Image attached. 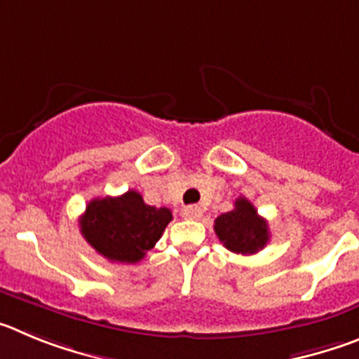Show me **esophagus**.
Returning a JSON list of instances; mask_svg holds the SVG:
<instances>
[{
  "label": "esophagus",
  "instance_id": "esophagus-1",
  "mask_svg": "<svg viewBox=\"0 0 359 359\" xmlns=\"http://www.w3.org/2000/svg\"><path fill=\"white\" fill-rule=\"evenodd\" d=\"M182 216L187 219H198L202 216V209L198 205H187L182 209Z\"/></svg>",
  "mask_w": 359,
  "mask_h": 359
}]
</instances>
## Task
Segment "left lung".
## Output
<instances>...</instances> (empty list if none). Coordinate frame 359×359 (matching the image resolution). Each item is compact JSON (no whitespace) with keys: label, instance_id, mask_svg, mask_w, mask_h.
<instances>
[{"label":"left lung","instance_id":"left-lung-1","mask_svg":"<svg viewBox=\"0 0 359 359\" xmlns=\"http://www.w3.org/2000/svg\"><path fill=\"white\" fill-rule=\"evenodd\" d=\"M215 232L225 248L243 256L259 252L270 240L266 219L243 196L236 200L232 211L215 219Z\"/></svg>","mask_w":359,"mask_h":359}]
</instances>
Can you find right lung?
<instances>
[{"mask_svg": "<svg viewBox=\"0 0 359 359\" xmlns=\"http://www.w3.org/2000/svg\"><path fill=\"white\" fill-rule=\"evenodd\" d=\"M172 218L170 209L148 205L130 189L121 196L91 200L80 218V231L112 263H137L159 241Z\"/></svg>", "mask_w": 359, "mask_h": 359, "instance_id": "1", "label": "right lung"}]
</instances>
